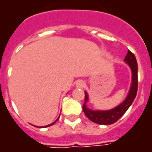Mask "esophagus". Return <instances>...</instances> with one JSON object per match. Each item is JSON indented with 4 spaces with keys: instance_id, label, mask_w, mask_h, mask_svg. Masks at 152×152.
Masks as SVG:
<instances>
[{
    "instance_id": "obj_1",
    "label": "esophagus",
    "mask_w": 152,
    "mask_h": 152,
    "mask_svg": "<svg viewBox=\"0 0 152 152\" xmlns=\"http://www.w3.org/2000/svg\"><path fill=\"white\" fill-rule=\"evenodd\" d=\"M85 86V82L82 80H78L76 82V87L77 88H83Z\"/></svg>"
}]
</instances>
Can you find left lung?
Listing matches in <instances>:
<instances>
[{
    "label": "left lung",
    "instance_id": "obj_1",
    "mask_svg": "<svg viewBox=\"0 0 152 152\" xmlns=\"http://www.w3.org/2000/svg\"><path fill=\"white\" fill-rule=\"evenodd\" d=\"M124 62L131 68L132 77V85L130 87L129 94L127 96L124 102L110 110H92L87 108L86 102L89 101V97L87 92H85V103L82 105V109L85 115L93 122L96 124L108 125L116 122L121 116H123L125 112L128 110L130 105L136 98L137 89H138V65L136 61V56L132 52L129 50L128 54L125 56Z\"/></svg>",
    "mask_w": 152,
    "mask_h": 152
}]
</instances>
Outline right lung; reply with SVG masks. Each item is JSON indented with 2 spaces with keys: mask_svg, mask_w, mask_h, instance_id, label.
Returning a JSON list of instances; mask_svg holds the SVG:
<instances>
[{
  "mask_svg": "<svg viewBox=\"0 0 152 152\" xmlns=\"http://www.w3.org/2000/svg\"><path fill=\"white\" fill-rule=\"evenodd\" d=\"M58 120V118L57 120H56V121H55V122H53L52 124H48V125H47V126H44V127H43V128H46V127H49V126H50V125H52V124H55V122H56V121H57ZM38 128H41V127H38Z\"/></svg>",
  "mask_w": 152,
  "mask_h": 152,
  "instance_id": "right-lung-1",
  "label": "right lung"
}]
</instances>
